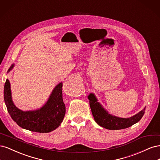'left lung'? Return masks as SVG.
Returning <instances> with one entry per match:
<instances>
[{
    "label": "left lung",
    "instance_id": "obj_1",
    "mask_svg": "<svg viewBox=\"0 0 160 160\" xmlns=\"http://www.w3.org/2000/svg\"><path fill=\"white\" fill-rule=\"evenodd\" d=\"M88 98L89 100L91 110L95 122L101 127L110 130L125 129L138 123L143 117L146 108L145 107L138 113L130 118H119L109 113L108 111L98 102V99H97L94 93H90Z\"/></svg>",
    "mask_w": 160,
    "mask_h": 160
}]
</instances>
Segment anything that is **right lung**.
Here are the masks:
<instances>
[{"label": "right lung", "instance_id": "add662e5", "mask_svg": "<svg viewBox=\"0 0 160 160\" xmlns=\"http://www.w3.org/2000/svg\"><path fill=\"white\" fill-rule=\"evenodd\" d=\"M14 67L12 64L10 72ZM62 82L52 91L49 99L40 109L22 111L14 105L11 89L10 81L7 79L4 87V99L11 118L21 128L31 132L49 133L55 130L62 123L65 114V105L62 100Z\"/></svg>", "mask_w": 160, "mask_h": 160}]
</instances>
